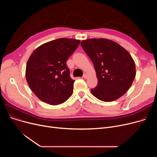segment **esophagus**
<instances>
[{"label":"esophagus","mask_w":157,"mask_h":157,"mask_svg":"<svg viewBox=\"0 0 157 157\" xmlns=\"http://www.w3.org/2000/svg\"><path fill=\"white\" fill-rule=\"evenodd\" d=\"M83 78H84V79H86L87 78H88V75H87V74H83Z\"/></svg>","instance_id":"1"}]
</instances>
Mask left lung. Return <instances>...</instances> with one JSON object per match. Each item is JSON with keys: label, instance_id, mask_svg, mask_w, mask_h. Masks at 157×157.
<instances>
[{"label": "left lung", "instance_id": "left-lung-1", "mask_svg": "<svg viewBox=\"0 0 157 157\" xmlns=\"http://www.w3.org/2000/svg\"><path fill=\"white\" fill-rule=\"evenodd\" d=\"M81 46L92 61L98 79L92 94L104 102L124 95L136 77V65L130 54L118 43L103 38L82 40Z\"/></svg>", "mask_w": 157, "mask_h": 157}]
</instances>
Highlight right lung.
Masks as SVG:
<instances>
[{
    "mask_svg": "<svg viewBox=\"0 0 157 157\" xmlns=\"http://www.w3.org/2000/svg\"><path fill=\"white\" fill-rule=\"evenodd\" d=\"M80 43L79 40L60 38L44 43L28 60L25 76L32 91L42 101L60 104L73 93L74 80L66 62Z\"/></svg>",
    "mask_w": 157,
    "mask_h": 157,
    "instance_id": "1",
    "label": "right lung"
}]
</instances>
